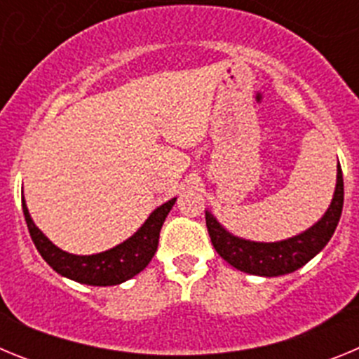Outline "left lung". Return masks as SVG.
<instances>
[{
    "instance_id": "obj_1",
    "label": "left lung",
    "mask_w": 359,
    "mask_h": 359,
    "mask_svg": "<svg viewBox=\"0 0 359 359\" xmlns=\"http://www.w3.org/2000/svg\"><path fill=\"white\" fill-rule=\"evenodd\" d=\"M341 208H344V174L338 163L334 194L325 214L313 226L290 239L277 241V243H255V241L243 239L230 233L212 215V212H205V217H207L208 236H210L215 252L223 257L228 264L250 275L280 277V275L293 273L298 268H302L325 248V244L331 241L338 226Z\"/></svg>"
}]
</instances>
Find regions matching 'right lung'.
<instances>
[{
    "label": "right lung",
    "mask_w": 359,
    "mask_h": 359,
    "mask_svg": "<svg viewBox=\"0 0 359 359\" xmlns=\"http://www.w3.org/2000/svg\"><path fill=\"white\" fill-rule=\"evenodd\" d=\"M21 203H23L25 221H27L32 241L36 244L41 257L48 262L50 268L55 269L62 277L88 284V286H116L140 273L151 262L156 253L163 221L170 208L174 207L176 198L163 203L161 207L152 212L129 239L116 244L115 248L93 253V255H73L55 246L32 221L25 198H21Z\"/></svg>",
    "instance_id": "add662e5"
}]
</instances>
